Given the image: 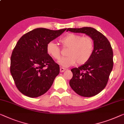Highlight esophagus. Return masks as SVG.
I'll return each instance as SVG.
<instances>
[{
  "mask_svg": "<svg viewBox=\"0 0 124 124\" xmlns=\"http://www.w3.org/2000/svg\"><path fill=\"white\" fill-rule=\"evenodd\" d=\"M66 70L64 68H60V72H63L65 71Z\"/></svg>",
  "mask_w": 124,
  "mask_h": 124,
  "instance_id": "esophagus-1",
  "label": "esophagus"
}]
</instances>
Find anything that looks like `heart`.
I'll return each mask as SVG.
<instances>
[{
  "label": "heart",
  "mask_w": 124,
  "mask_h": 124,
  "mask_svg": "<svg viewBox=\"0 0 124 124\" xmlns=\"http://www.w3.org/2000/svg\"><path fill=\"white\" fill-rule=\"evenodd\" d=\"M63 48H68L66 57L61 59L58 63L63 67L75 64L82 65L91 58L94 49V42L90 36L68 33L59 40ZM47 53L54 60H60L61 51L60 47L53 42H49L46 47Z\"/></svg>",
  "instance_id": "heart-1"
}]
</instances>
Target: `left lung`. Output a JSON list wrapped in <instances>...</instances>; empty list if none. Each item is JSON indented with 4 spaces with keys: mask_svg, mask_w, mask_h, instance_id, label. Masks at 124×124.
<instances>
[{
    "mask_svg": "<svg viewBox=\"0 0 124 124\" xmlns=\"http://www.w3.org/2000/svg\"><path fill=\"white\" fill-rule=\"evenodd\" d=\"M85 33L93 39L94 49L87 62L71 70L73 77L70 85L83 97H92L99 93L108 84L113 68V51L106 37L91 27L68 28L67 32Z\"/></svg>",
    "mask_w": 124,
    "mask_h": 124,
    "instance_id": "left-lung-1",
    "label": "left lung"
}]
</instances>
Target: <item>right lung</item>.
<instances>
[{
  "label": "right lung",
  "mask_w": 124,
  "mask_h": 124,
  "mask_svg": "<svg viewBox=\"0 0 124 124\" xmlns=\"http://www.w3.org/2000/svg\"><path fill=\"white\" fill-rule=\"evenodd\" d=\"M66 29L53 31L39 28L19 39L10 58V73L18 90L29 97L45 93L60 73V66L48 54L47 44Z\"/></svg>",
  "instance_id": "obj_1"
}]
</instances>
